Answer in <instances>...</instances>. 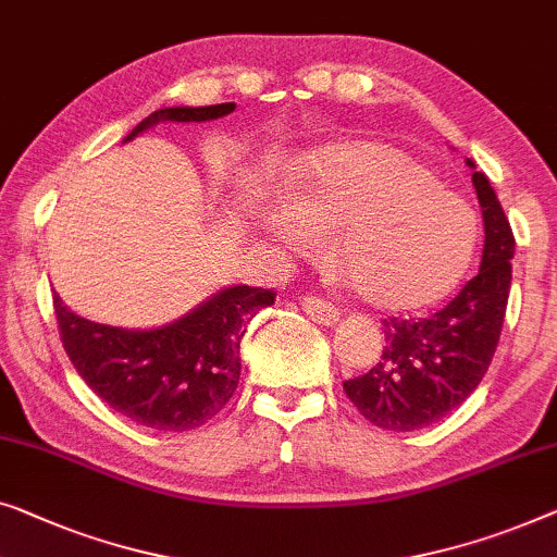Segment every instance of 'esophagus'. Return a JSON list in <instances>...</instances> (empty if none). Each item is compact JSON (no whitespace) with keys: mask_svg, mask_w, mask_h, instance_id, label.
I'll return each instance as SVG.
<instances>
[{"mask_svg":"<svg viewBox=\"0 0 557 557\" xmlns=\"http://www.w3.org/2000/svg\"><path fill=\"white\" fill-rule=\"evenodd\" d=\"M301 306H304L306 317H309L311 321H317V324H321V326H334L336 321H338L336 306L324 301V298H319V296H306L304 301H301Z\"/></svg>","mask_w":557,"mask_h":557,"instance_id":"1","label":"esophagus"}]
</instances>
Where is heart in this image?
<instances>
[{
	"label": "heart",
	"instance_id": "b5f03b06",
	"mask_svg": "<svg viewBox=\"0 0 557 557\" xmlns=\"http://www.w3.org/2000/svg\"><path fill=\"white\" fill-rule=\"evenodd\" d=\"M271 231L286 246L329 236V263L361 301L414 311L462 281L478 248L472 208L422 160L389 143L344 140L313 156Z\"/></svg>",
	"mask_w": 557,
	"mask_h": 557
}]
</instances>
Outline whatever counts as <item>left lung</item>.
<instances>
[{
	"label": "left lung",
	"mask_w": 557,
	"mask_h": 557,
	"mask_svg": "<svg viewBox=\"0 0 557 557\" xmlns=\"http://www.w3.org/2000/svg\"><path fill=\"white\" fill-rule=\"evenodd\" d=\"M485 221L478 276L426 319H384L386 346L367 374L344 382L364 419L392 432L437 422L478 389L495 357L512 281L515 236L485 173L470 158Z\"/></svg>",
	"instance_id": "obj_1"
}]
</instances>
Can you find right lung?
<instances>
[{
    "mask_svg": "<svg viewBox=\"0 0 557 557\" xmlns=\"http://www.w3.org/2000/svg\"><path fill=\"white\" fill-rule=\"evenodd\" d=\"M236 102L160 108L127 140L158 123H206ZM276 301L271 288L228 286L185 317L156 329H123L77 317L54 294L64 351L85 384L133 422L163 432L206 424L228 405L240 376V338L251 319Z\"/></svg>",
    "mask_w": 557,
    "mask_h": 557,
    "instance_id": "obj_1",
    "label": "right lung"
}]
</instances>
